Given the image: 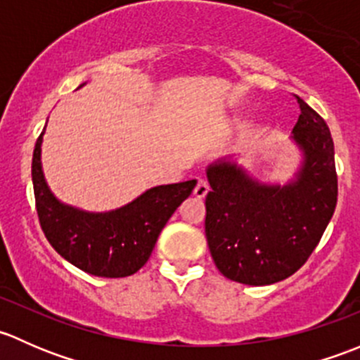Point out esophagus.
<instances>
[{
    "label": "esophagus",
    "instance_id": "esophagus-1",
    "mask_svg": "<svg viewBox=\"0 0 360 360\" xmlns=\"http://www.w3.org/2000/svg\"><path fill=\"white\" fill-rule=\"evenodd\" d=\"M207 193H209V184H207L203 179H200V181H198V183H197V186H195L193 195H195V197H197V198H203Z\"/></svg>",
    "mask_w": 360,
    "mask_h": 360
}]
</instances>
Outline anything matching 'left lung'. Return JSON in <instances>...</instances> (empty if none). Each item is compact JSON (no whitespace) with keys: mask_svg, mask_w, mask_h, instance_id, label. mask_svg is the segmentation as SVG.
<instances>
[{"mask_svg":"<svg viewBox=\"0 0 360 360\" xmlns=\"http://www.w3.org/2000/svg\"><path fill=\"white\" fill-rule=\"evenodd\" d=\"M292 141L303 155L285 184L254 179L231 160L207 167L205 237L217 270L248 285L291 277L317 248L338 200L335 144L328 123L296 97Z\"/></svg>","mask_w":360,"mask_h":360,"instance_id":"obj_1","label":"left lung"}]
</instances>
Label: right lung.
I'll use <instances>...</instances> for the list:
<instances>
[{
    "label": "right lung",
    "mask_w": 360,
    "mask_h": 360,
    "mask_svg": "<svg viewBox=\"0 0 360 360\" xmlns=\"http://www.w3.org/2000/svg\"><path fill=\"white\" fill-rule=\"evenodd\" d=\"M43 134L32 153L36 210L46 240L79 270L96 277H129L146 264L160 231L197 181L163 184L110 212H86L57 200L41 169Z\"/></svg>",
    "instance_id": "add662e5"
}]
</instances>
